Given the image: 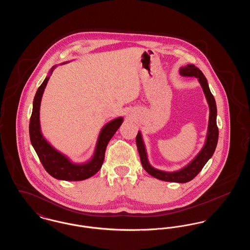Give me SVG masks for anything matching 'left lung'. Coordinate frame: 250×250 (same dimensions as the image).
I'll list each match as a JSON object with an SVG mask.
<instances>
[{"instance_id": "1", "label": "left lung", "mask_w": 250, "mask_h": 250, "mask_svg": "<svg viewBox=\"0 0 250 250\" xmlns=\"http://www.w3.org/2000/svg\"><path fill=\"white\" fill-rule=\"evenodd\" d=\"M180 74L186 77H196L198 78L200 83L202 85V90L207 98L209 107H210V115H209V125H208V133L206 138V143L204 144L202 151L197 155L190 163L184 168L174 172H165L162 170L155 169L151 166L147 160V155L145 152V147L143 144L141 132L138 133L136 137V143L139 151V155L141 158V162L143 168L155 178L166 181V182H175V183H187L192 179L195 178L202 167L207 163V161L214 155V150L218 141V127L216 125V105L214 95H212L207 80L205 76L198 67L194 64L189 63L185 67L180 69Z\"/></svg>"}]
</instances>
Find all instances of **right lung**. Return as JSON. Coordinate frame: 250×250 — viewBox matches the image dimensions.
Here are the masks:
<instances>
[{
	"mask_svg": "<svg viewBox=\"0 0 250 250\" xmlns=\"http://www.w3.org/2000/svg\"><path fill=\"white\" fill-rule=\"evenodd\" d=\"M48 80L49 78L47 77L43 83L39 86L36 96L34 98V106L29 125L30 140L32 145L35 148L36 154L38 155L39 160L42 163L44 168L52 177L64 181H82L90 178L95 174L102 166L105 158V152L107 143L122 125L123 118L120 117L113 120L102 128L96 144L95 155L91 161L83 165L73 164L64 155L60 154L59 152H57L53 147H51L47 143V141L43 138L42 133L40 131V102Z\"/></svg>",
	"mask_w": 250,
	"mask_h": 250,
	"instance_id": "obj_1",
	"label": "right lung"
}]
</instances>
